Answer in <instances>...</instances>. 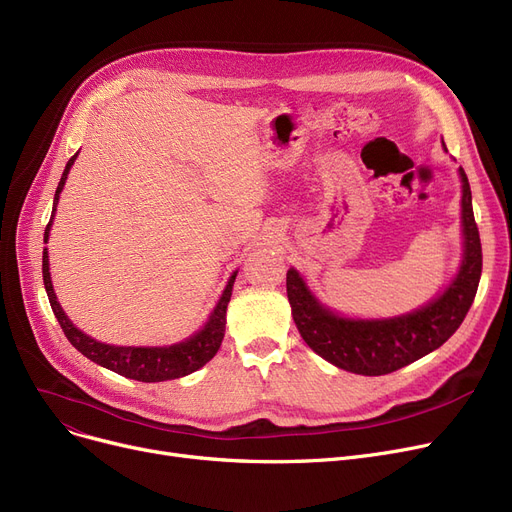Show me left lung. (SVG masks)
I'll list each match as a JSON object with an SVG mask.
<instances>
[{
	"label": "left lung",
	"mask_w": 512,
	"mask_h": 512,
	"mask_svg": "<svg viewBox=\"0 0 512 512\" xmlns=\"http://www.w3.org/2000/svg\"><path fill=\"white\" fill-rule=\"evenodd\" d=\"M444 151L446 145L442 141ZM461 178V236L459 270L432 301L394 317H348L321 303L305 276L290 267L286 292L303 340L321 359L359 375H386L440 348L473 305L481 278V242L473 218L471 188L463 168Z\"/></svg>",
	"instance_id": "obj_1"
}]
</instances>
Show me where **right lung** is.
I'll list each match as a JSON object with an SVG mask.
<instances>
[{"instance_id": "right-lung-1", "label": "right lung", "mask_w": 512, "mask_h": 512, "mask_svg": "<svg viewBox=\"0 0 512 512\" xmlns=\"http://www.w3.org/2000/svg\"><path fill=\"white\" fill-rule=\"evenodd\" d=\"M76 157H78V153L68 159L66 170L56 188L51 220H49V224L45 228V236H43L45 245L49 240V230H51L53 218H56L60 195L64 191V184L68 180L70 168L74 166ZM236 274H238V270L232 272V276L228 278V282L220 294V301L215 303L207 321L195 334H191L180 342L164 344V346H118V344H107V342L95 340L72 324V319L66 315V311L62 309V305L56 297V290H53L51 274H49V251H47V247L43 249V284L47 290L53 315L58 317L60 326H62L66 338L70 340V344L76 348L78 353H83L93 363L110 369L118 375H124V378L147 382V384L184 378V375L201 369L205 363H209L215 357V353L220 351V344H222L224 332H226V309H228V303L232 297V286H234Z\"/></svg>"}]
</instances>
